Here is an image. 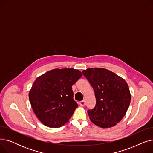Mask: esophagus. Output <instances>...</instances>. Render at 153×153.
Returning <instances> with one entry per match:
<instances>
[{
    "label": "esophagus",
    "instance_id": "1",
    "mask_svg": "<svg viewBox=\"0 0 153 153\" xmlns=\"http://www.w3.org/2000/svg\"><path fill=\"white\" fill-rule=\"evenodd\" d=\"M79 104H80V105H81V106H84V105H85V102L84 100H82V101L79 102Z\"/></svg>",
    "mask_w": 153,
    "mask_h": 153
}]
</instances>
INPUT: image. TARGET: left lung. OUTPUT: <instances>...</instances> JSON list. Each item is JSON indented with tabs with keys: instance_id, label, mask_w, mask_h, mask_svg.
<instances>
[{
	"instance_id": "obj_1",
	"label": "left lung",
	"mask_w": 153,
	"mask_h": 153,
	"mask_svg": "<svg viewBox=\"0 0 153 153\" xmlns=\"http://www.w3.org/2000/svg\"><path fill=\"white\" fill-rule=\"evenodd\" d=\"M93 87L95 107L88 110L91 121L100 128L115 126L125 115L131 101L129 87L122 77L104 68L82 71Z\"/></svg>"
}]
</instances>
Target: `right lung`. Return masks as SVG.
<instances>
[{
	"label": "right lung",
	"mask_w": 153,
	"mask_h": 153,
	"mask_svg": "<svg viewBox=\"0 0 153 153\" xmlns=\"http://www.w3.org/2000/svg\"><path fill=\"white\" fill-rule=\"evenodd\" d=\"M82 76L73 68L54 69L38 77L28 96L37 118L43 125L59 128L68 122L77 107L72 85Z\"/></svg>",
	"instance_id": "add662e5"
}]
</instances>
